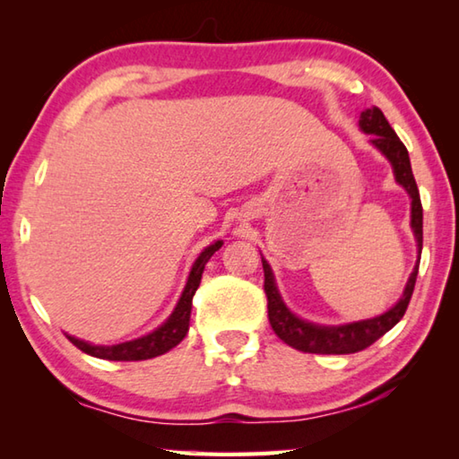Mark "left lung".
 <instances>
[{"instance_id": "8db88e82", "label": "left lung", "mask_w": 459, "mask_h": 459, "mask_svg": "<svg viewBox=\"0 0 459 459\" xmlns=\"http://www.w3.org/2000/svg\"><path fill=\"white\" fill-rule=\"evenodd\" d=\"M359 126L364 134L372 135L370 139L372 145H375L378 152H383L385 158L391 161L394 180H397L411 196V229L415 232L419 259H421L423 206H421V198H419V188L413 178V169H411L407 147L403 145L397 134H394V129L388 126L386 117L378 107L362 111ZM261 261H263V271H265V285L263 287H265V295H267L271 328H273V332L285 342V344H290L291 348H295V351L309 352V354H354V352L364 351V348H368L370 344H375L380 336H385V333L391 330L393 325H397L401 317L405 316L411 295H413V290H415L417 273H419V265H415L413 273H411L409 281L405 285V291L401 295V299L383 316L372 317V320L344 324V325H320V324L301 320V317H298L287 309L281 295L277 291L273 271H271L269 263L265 259L261 257Z\"/></svg>"}]
</instances>
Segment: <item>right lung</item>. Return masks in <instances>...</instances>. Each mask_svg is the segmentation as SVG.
<instances>
[{
  "label": "right lung",
  "instance_id": "right-lung-1",
  "mask_svg": "<svg viewBox=\"0 0 459 459\" xmlns=\"http://www.w3.org/2000/svg\"><path fill=\"white\" fill-rule=\"evenodd\" d=\"M221 247H222V240H216V243L206 247L204 251L198 255V259L194 261V265H192L188 281H186L180 301H178V306L174 307L172 316H169L158 330L147 333V336H142V338L131 340V342H123V344H115V346H95V344H89V342L79 340L74 336H66V338L71 340L73 344L79 348V351L95 356V359H103V360H147V359H155V356L172 351L174 346H178L184 340L186 333H188L192 298L200 285L202 271H204V265L208 263V259H211Z\"/></svg>",
  "mask_w": 459,
  "mask_h": 459
}]
</instances>
